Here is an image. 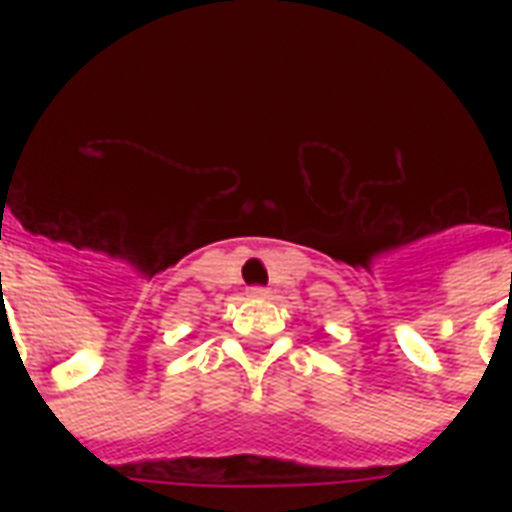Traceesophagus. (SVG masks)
<instances>
[{"label": "esophagus", "mask_w": 512, "mask_h": 512, "mask_svg": "<svg viewBox=\"0 0 512 512\" xmlns=\"http://www.w3.org/2000/svg\"><path fill=\"white\" fill-rule=\"evenodd\" d=\"M247 295L257 297V300H260V297H268V287H249Z\"/></svg>", "instance_id": "obj_1"}]
</instances>
